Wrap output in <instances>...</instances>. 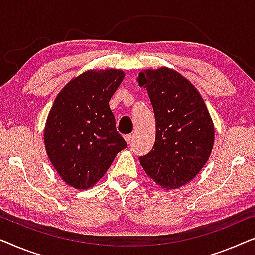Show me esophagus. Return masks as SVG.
<instances>
[{
    "instance_id": "1",
    "label": "esophagus",
    "mask_w": 255,
    "mask_h": 255,
    "mask_svg": "<svg viewBox=\"0 0 255 255\" xmlns=\"http://www.w3.org/2000/svg\"><path fill=\"white\" fill-rule=\"evenodd\" d=\"M131 138H132V136H131L130 134H128V135H125V141L127 142V144H129V143L131 142Z\"/></svg>"
}]
</instances>
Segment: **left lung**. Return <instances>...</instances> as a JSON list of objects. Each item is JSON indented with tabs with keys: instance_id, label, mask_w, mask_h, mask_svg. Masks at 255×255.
Here are the masks:
<instances>
[{
	"instance_id": "1",
	"label": "left lung",
	"mask_w": 255,
	"mask_h": 255,
	"mask_svg": "<svg viewBox=\"0 0 255 255\" xmlns=\"http://www.w3.org/2000/svg\"><path fill=\"white\" fill-rule=\"evenodd\" d=\"M138 83L146 88L156 119L155 144L139 163L163 189L185 186L199 174L213 150L209 111L194 85L170 68L143 70Z\"/></svg>"
}]
</instances>
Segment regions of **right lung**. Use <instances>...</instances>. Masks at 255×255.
Masks as SVG:
<instances>
[{
  "label": "right lung",
  "instance_id": "right-lung-1",
  "mask_svg": "<svg viewBox=\"0 0 255 255\" xmlns=\"http://www.w3.org/2000/svg\"><path fill=\"white\" fill-rule=\"evenodd\" d=\"M124 77L120 69L84 71L68 82L53 103L44 129L45 148L71 187L95 186L127 148L109 105Z\"/></svg>",
  "mask_w": 255,
  "mask_h": 255
}]
</instances>
